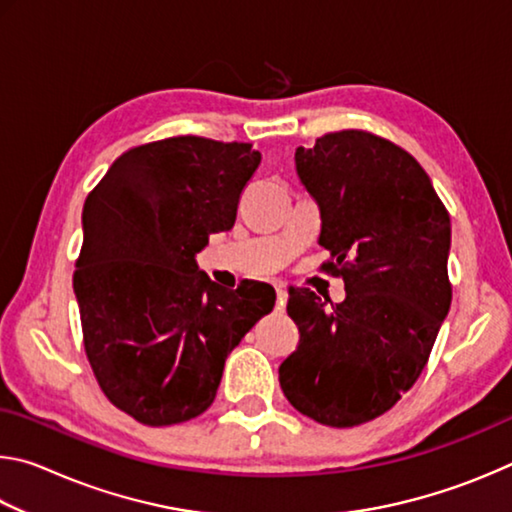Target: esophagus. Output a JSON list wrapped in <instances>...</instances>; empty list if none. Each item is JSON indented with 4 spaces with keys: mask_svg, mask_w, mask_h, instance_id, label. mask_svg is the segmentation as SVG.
I'll return each mask as SVG.
<instances>
[{
    "mask_svg": "<svg viewBox=\"0 0 512 512\" xmlns=\"http://www.w3.org/2000/svg\"><path fill=\"white\" fill-rule=\"evenodd\" d=\"M275 291H277V309H284V305H287V298H289V293H287V289L282 287V284H277L275 287Z\"/></svg>",
    "mask_w": 512,
    "mask_h": 512,
    "instance_id": "esophagus-1",
    "label": "esophagus"
}]
</instances>
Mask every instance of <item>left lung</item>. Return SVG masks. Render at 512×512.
Wrapping results in <instances>:
<instances>
[{"label": "left lung", "instance_id": "8db88e82", "mask_svg": "<svg viewBox=\"0 0 512 512\" xmlns=\"http://www.w3.org/2000/svg\"><path fill=\"white\" fill-rule=\"evenodd\" d=\"M296 171L334 259L323 268L343 277L345 300L289 291L300 343L280 386L307 418L357 427L393 409L427 366L452 305V223L427 171L384 137L327 133L314 149L300 146Z\"/></svg>", "mask_w": 512, "mask_h": 512}]
</instances>
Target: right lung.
<instances>
[{"instance_id":"add662e5","label":"right lung","mask_w":512,"mask_h":512,"mask_svg":"<svg viewBox=\"0 0 512 512\" xmlns=\"http://www.w3.org/2000/svg\"><path fill=\"white\" fill-rule=\"evenodd\" d=\"M262 162L253 144L183 135L112 162L83 205L74 293L85 354L108 400L149 427L210 409L228 354L275 305V289L212 282L196 253L230 230Z\"/></svg>"}]
</instances>
